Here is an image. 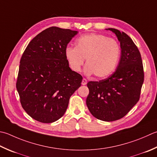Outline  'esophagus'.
<instances>
[{"mask_svg":"<svg viewBox=\"0 0 157 157\" xmlns=\"http://www.w3.org/2000/svg\"><path fill=\"white\" fill-rule=\"evenodd\" d=\"M86 84H87V79H85V78H83L82 82V85H86Z\"/></svg>","mask_w":157,"mask_h":157,"instance_id":"34e87169","label":"esophagus"}]
</instances>
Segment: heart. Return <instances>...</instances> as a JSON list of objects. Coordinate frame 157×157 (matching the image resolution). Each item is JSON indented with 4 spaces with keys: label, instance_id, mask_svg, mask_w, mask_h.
I'll return each instance as SVG.
<instances>
[{
    "label": "heart",
    "instance_id": "obj_1",
    "mask_svg": "<svg viewBox=\"0 0 157 157\" xmlns=\"http://www.w3.org/2000/svg\"><path fill=\"white\" fill-rule=\"evenodd\" d=\"M75 47H67L64 51L69 66L76 72L80 71L86 61V72L97 78L108 76L117 66L121 49L115 39L97 33H90L79 37Z\"/></svg>",
    "mask_w": 157,
    "mask_h": 157
}]
</instances>
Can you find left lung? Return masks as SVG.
Instances as JSON below:
<instances>
[{"instance_id":"1","label":"left lung","mask_w":157,"mask_h":157,"mask_svg":"<svg viewBox=\"0 0 157 157\" xmlns=\"http://www.w3.org/2000/svg\"><path fill=\"white\" fill-rule=\"evenodd\" d=\"M120 41L121 56L116 71L99 82H89L86 105L94 117L111 122L123 118L140 99L144 73L140 52L129 36L107 29Z\"/></svg>"}]
</instances>
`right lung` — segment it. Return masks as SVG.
<instances>
[{
  "mask_svg": "<svg viewBox=\"0 0 157 157\" xmlns=\"http://www.w3.org/2000/svg\"><path fill=\"white\" fill-rule=\"evenodd\" d=\"M76 30L52 26L34 37L20 60L16 88L30 117L51 123L64 114L82 77L70 69L64 51Z\"/></svg>",
  "mask_w": 157,
  "mask_h": 157,
  "instance_id": "add662e5",
  "label": "right lung"
}]
</instances>
